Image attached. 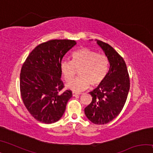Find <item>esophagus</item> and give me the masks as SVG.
<instances>
[{
    "instance_id": "34e87169",
    "label": "esophagus",
    "mask_w": 153,
    "mask_h": 153,
    "mask_svg": "<svg viewBox=\"0 0 153 153\" xmlns=\"http://www.w3.org/2000/svg\"><path fill=\"white\" fill-rule=\"evenodd\" d=\"M79 94H80L79 93H77V92H72V95H73V97H76V96H78Z\"/></svg>"
}]
</instances>
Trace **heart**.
I'll list each match as a JSON object with an SVG mask.
<instances>
[{
    "instance_id": "b5f03b06",
    "label": "heart",
    "mask_w": 153,
    "mask_h": 153,
    "mask_svg": "<svg viewBox=\"0 0 153 153\" xmlns=\"http://www.w3.org/2000/svg\"><path fill=\"white\" fill-rule=\"evenodd\" d=\"M71 61L65 60L60 69L65 81L70 82L80 69V76L67 84V88L78 92L87 89L90 85L97 86L104 81L109 69L107 56L88 48H82L71 54Z\"/></svg>"
}]
</instances>
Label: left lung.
<instances>
[{
  "label": "left lung",
  "mask_w": 153,
  "mask_h": 153,
  "mask_svg": "<svg viewBox=\"0 0 153 153\" xmlns=\"http://www.w3.org/2000/svg\"><path fill=\"white\" fill-rule=\"evenodd\" d=\"M109 62V70L104 81L90 92L92 100L84 108L93 123L103 125L114 120L125 105L130 86L129 74L122 56L112 46L97 40Z\"/></svg>",
  "instance_id": "left-lung-1"
}]
</instances>
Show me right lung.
<instances>
[{"label":"right lung","instance_id":"right-lung-1","mask_svg":"<svg viewBox=\"0 0 153 153\" xmlns=\"http://www.w3.org/2000/svg\"><path fill=\"white\" fill-rule=\"evenodd\" d=\"M76 45L71 40H51L38 45L23 64L20 92L25 107L36 120L53 123L60 120L72 97L63 91L60 65L64 55Z\"/></svg>","mask_w":153,"mask_h":153}]
</instances>
